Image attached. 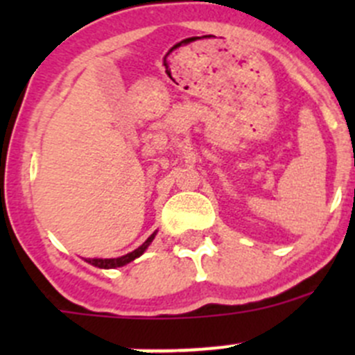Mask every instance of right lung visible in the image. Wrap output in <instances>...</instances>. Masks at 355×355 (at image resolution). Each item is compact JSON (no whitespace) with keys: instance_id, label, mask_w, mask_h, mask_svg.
<instances>
[{"instance_id":"right-lung-1","label":"right lung","mask_w":355,"mask_h":355,"mask_svg":"<svg viewBox=\"0 0 355 355\" xmlns=\"http://www.w3.org/2000/svg\"><path fill=\"white\" fill-rule=\"evenodd\" d=\"M157 232L151 235V237L148 239V241L144 242L142 245H139L137 249L132 250V252L125 254V256H120V257H111V259H101V257H89V259H84L85 263L92 264V266L96 268H101V270H114V268H120V266H125V264L132 263L134 259H137V257H141L142 254L148 250V247L151 245V242L155 241Z\"/></svg>"}]
</instances>
